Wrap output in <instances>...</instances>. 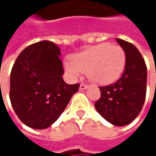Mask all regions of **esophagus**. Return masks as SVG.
Here are the masks:
<instances>
[{"label":"esophagus","instance_id":"1","mask_svg":"<svg viewBox=\"0 0 156 156\" xmlns=\"http://www.w3.org/2000/svg\"><path fill=\"white\" fill-rule=\"evenodd\" d=\"M88 87V86L87 85H86V84H80V87H79V89L80 90H84V89H87Z\"/></svg>","mask_w":156,"mask_h":156}]
</instances>
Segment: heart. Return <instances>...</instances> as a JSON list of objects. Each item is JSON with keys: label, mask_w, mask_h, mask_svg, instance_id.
Segmentation results:
<instances>
[{"label": "heart", "mask_w": 156, "mask_h": 156, "mask_svg": "<svg viewBox=\"0 0 156 156\" xmlns=\"http://www.w3.org/2000/svg\"><path fill=\"white\" fill-rule=\"evenodd\" d=\"M126 67V53L117 45L101 43L87 48L64 62L66 72L75 78L87 72L88 78L97 84H110L120 78Z\"/></svg>", "instance_id": "heart-1"}]
</instances>
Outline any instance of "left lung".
<instances>
[{"mask_svg":"<svg viewBox=\"0 0 156 156\" xmlns=\"http://www.w3.org/2000/svg\"><path fill=\"white\" fill-rule=\"evenodd\" d=\"M126 53V67L115 83L99 87L101 97L95 103L97 111L114 126L130 124L139 115L145 100L147 69L135 45L115 39Z\"/></svg>","mask_w":156,"mask_h":156,"instance_id":"8db88e82","label":"left lung"}]
</instances>
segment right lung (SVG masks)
<instances>
[{
  "instance_id": "add662e5",
  "label": "right lung",
  "mask_w": 156,
  "mask_h": 156,
  "mask_svg": "<svg viewBox=\"0 0 156 156\" xmlns=\"http://www.w3.org/2000/svg\"><path fill=\"white\" fill-rule=\"evenodd\" d=\"M61 52L53 42L42 41L24 48L11 72L10 99L16 115L34 129L50 126L62 114L78 84L63 78Z\"/></svg>"
}]
</instances>
